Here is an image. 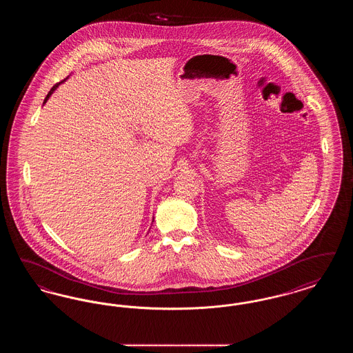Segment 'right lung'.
I'll return each instance as SVG.
<instances>
[{"instance_id": "obj_1", "label": "right lung", "mask_w": 353, "mask_h": 353, "mask_svg": "<svg viewBox=\"0 0 353 353\" xmlns=\"http://www.w3.org/2000/svg\"><path fill=\"white\" fill-rule=\"evenodd\" d=\"M66 79H68V78H66ZM66 79H63V81H62V82H59V83H57V84H55V85H52V88H51L50 91H49V94H48V97H46V98H45V101H43V103H46V101H49V98H50L51 94H52V92H54V91H55V90H57V87H58V85H59V84L63 83V82H65V81H66Z\"/></svg>"}]
</instances>
